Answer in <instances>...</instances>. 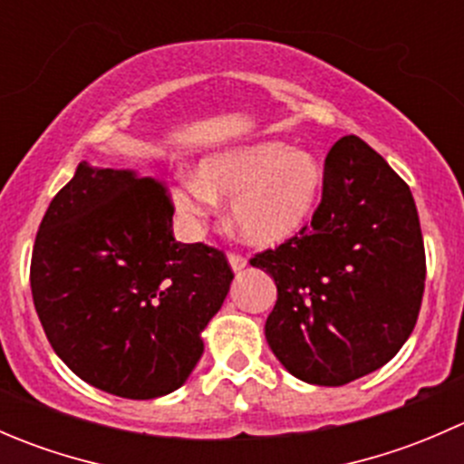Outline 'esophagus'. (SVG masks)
<instances>
[{
	"mask_svg": "<svg viewBox=\"0 0 464 464\" xmlns=\"http://www.w3.org/2000/svg\"><path fill=\"white\" fill-rule=\"evenodd\" d=\"M228 265H231L233 271H242L246 266V258L242 254H236V251H231V254H228Z\"/></svg>",
	"mask_w": 464,
	"mask_h": 464,
	"instance_id": "esophagus-1",
	"label": "esophagus"
}]
</instances>
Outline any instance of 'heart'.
Returning a JSON list of instances; mask_svg holds the SVG:
<instances>
[{
	"label": "heart",
	"instance_id": "1",
	"mask_svg": "<svg viewBox=\"0 0 464 464\" xmlns=\"http://www.w3.org/2000/svg\"><path fill=\"white\" fill-rule=\"evenodd\" d=\"M323 170L314 154L283 141L236 145L206 157L198 179L184 177L172 188L175 208L188 222L231 198L228 219L254 245H278L305 227L319 204Z\"/></svg>",
	"mask_w": 464,
	"mask_h": 464
}]
</instances>
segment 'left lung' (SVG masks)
Instances as JSON below:
<instances>
[{
	"instance_id": "left-lung-1",
	"label": "left lung",
	"mask_w": 464,
	"mask_h": 464,
	"mask_svg": "<svg viewBox=\"0 0 464 464\" xmlns=\"http://www.w3.org/2000/svg\"><path fill=\"white\" fill-rule=\"evenodd\" d=\"M278 301L265 336L278 362L316 386H343L391 362L418 323L427 258L406 181L350 134L325 157L310 227L251 258Z\"/></svg>"
}]
</instances>
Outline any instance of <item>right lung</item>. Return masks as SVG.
I'll list each match as a JSON object with an SVG mask.
<instances>
[{"instance_id":"1","label":"right lung","mask_w":464,"mask_h":464,"mask_svg":"<svg viewBox=\"0 0 464 464\" xmlns=\"http://www.w3.org/2000/svg\"><path fill=\"white\" fill-rule=\"evenodd\" d=\"M166 186L81 161L51 199L31 292L51 348L82 382L128 400L177 391L231 287L227 256L172 236Z\"/></svg>"}]
</instances>
